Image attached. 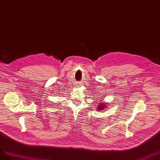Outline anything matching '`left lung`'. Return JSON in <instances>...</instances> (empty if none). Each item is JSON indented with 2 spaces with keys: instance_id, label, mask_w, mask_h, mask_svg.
<instances>
[{
  "instance_id": "8db88e82",
  "label": "left lung",
  "mask_w": 160,
  "mask_h": 160,
  "mask_svg": "<svg viewBox=\"0 0 160 160\" xmlns=\"http://www.w3.org/2000/svg\"><path fill=\"white\" fill-rule=\"evenodd\" d=\"M98 107H99V109H104V108H107L105 104H100V105Z\"/></svg>"
}]
</instances>
